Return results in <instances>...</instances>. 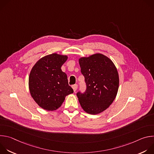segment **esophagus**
Returning <instances> with one entry per match:
<instances>
[{
  "instance_id": "esophagus-1",
  "label": "esophagus",
  "mask_w": 154,
  "mask_h": 154,
  "mask_svg": "<svg viewBox=\"0 0 154 154\" xmlns=\"http://www.w3.org/2000/svg\"><path fill=\"white\" fill-rule=\"evenodd\" d=\"M72 88L73 90H74V91L75 92L76 90H77V88H78V86H77V85L75 84V85H73L72 86Z\"/></svg>"
}]
</instances>
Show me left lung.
Instances as JSON below:
<instances>
[{"label":"left lung","instance_id":"obj_1","mask_svg":"<svg viewBox=\"0 0 154 154\" xmlns=\"http://www.w3.org/2000/svg\"><path fill=\"white\" fill-rule=\"evenodd\" d=\"M86 88L77 96L83 110L91 115L100 113L115 100L119 88V75L114 63L107 57L96 54L79 59Z\"/></svg>","mask_w":154,"mask_h":154}]
</instances>
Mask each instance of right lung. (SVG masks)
Segmentation results:
<instances>
[{
  "label": "right lung",
  "instance_id": "obj_1",
  "mask_svg": "<svg viewBox=\"0 0 154 154\" xmlns=\"http://www.w3.org/2000/svg\"><path fill=\"white\" fill-rule=\"evenodd\" d=\"M67 59V56L57 54L46 55L36 62L30 73L31 96L39 106L48 111L58 109L65 97L74 93L67 75L61 69Z\"/></svg>",
  "mask_w": 154,
  "mask_h": 154
}]
</instances>
